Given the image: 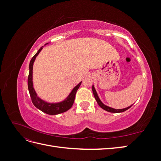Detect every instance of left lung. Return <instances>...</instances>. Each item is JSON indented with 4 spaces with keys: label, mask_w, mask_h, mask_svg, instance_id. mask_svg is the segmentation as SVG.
I'll list each match as a JSON object with an SVG mask.
<instances>
[{
    "label": "left lung",
    "mask_w": 161,
    "mask_h": 161,
    "mask_svg": "<svg viewBox=\"0 0 161 161\" xmlns=\"http://www.w3.org/2000/svg\"><path fill=\"white\" fill-rule=\"evenodd\" d=\"M92 92H93V95H94L95 98V99H96V101H97V103H98V105H99L103 109H104V110H105V111H107L111 112V113H121V112H124V111H126V110H128V109H130V108H131V107L132 106V105H133V104H132L131 105L128 107V108H124V109H114V108H110V107H109V106L105 105V104H103V103H102V101L100 100L99 97V96H98V94H97V91H96V90H95V86H94L93 85H92Z\"/></svg>",
    "instance_id": "obj_1"
}]
</instances>
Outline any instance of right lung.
Returning a JSON list of instances; mask_svg holds the SVG:
<instances>
[{
  "mask_svg": "<svg viewBox=\"0 0 161 161\" xmlns=\"http://www.w3.org/2000/svg\"><path fill=\"white\" fill-rule=\"evenodd\" d=\"M47 43H46V44H47ZM42 49L43 46L40 47V49L37 51V52L31 58L30 63V72H29L27 80L29 92H30L33 104L35 105V107H36L37 109L41 110L43 112H44V113L48 115L60 114L62 113H64V112L68 111L71 108V107L72 106L73 103H74L76 92L78 89H79V86H80L82 81L80 82L79 84L72 89V90L70 92V94L68 95V97L64 101L58 102V103H48V102L44 100H42L41 98H40V97L37 96L35 89L33 88V66L36 57L37 56L39 53H40Z\"/></svg>",
  "mask_w": 161,
  "mask_h": 161,
  "instance_id": "obj_1",
  "label": "right lung"
}]
</instances>
